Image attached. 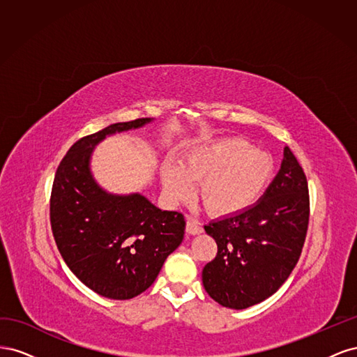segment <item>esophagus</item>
<instances>
[{
  "label": "esophagus",
  "mask_w": 357,
  "mask_h": 357,
  "mask_svg": "<svg viewBox=\"0 0 357 357\" xmlns=\"http://www.w3.org/2000/svg\"><path fill=\"white\" fill-rule=\"evenodd\" d=\"M202 231H204L202 226L197 220L188 218V222H186V232L188 234H190V235H199Z\"/></svg>",
  "instance_id": "1"
}]
</instances>
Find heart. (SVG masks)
I'll list each match as a JSON object with an SVG mask.
<instances>
[{
    "instance_id": "1",
    "label": "heart",
    "mask_w": 357,
    "mask_h": 357,
    "mask_svg": "<svg viewBox=\"0 0 357 357\" xmlns=\"http://www.w3.org/2000/svg\"><path fill=\"white\" fill-rule=\"evenodd\" d=\"M273 156L240 137L192 147L181 164L167 159L160 167L165 197L178 202L201 181L199 199L215 215L238 214L262 198L274 176Z\"/></svg>"
}]
</instances>
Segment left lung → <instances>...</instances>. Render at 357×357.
Returning a JSON list of instances; mask_svg holds the SVG:
<instances>
[{
	"mask_svg": "<svg viewBox=\"0 0 357 357\" xmlns=\"http://www.w3.org/2000/svg\"><path fill=\"white\" fill-rule=\"evenodd\" d=\"M308 218L307 177L284 147L282 167L253 207L204 226L218 244V255L202 269L207 294L232 310L274 295L298 264Z\"/></svg>",
	"mask_w": 357,
	"mask_h": 357,
	"instance_id": "8db88e82",
	"label": "left lung"
}]
</instances>
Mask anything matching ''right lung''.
<instances>
[{"instance_id":"1","label":"right lung","mask_w":357,"mask_h":357,"mask_svg":"<svg viewBox=\"0 0 357 357\" xmlns=\"http://www.w3.org/2000/svg\"><path fill=\"white\" fill-rule=\"evenodd\" d=\"M152 121L113 123L80 138L61 160L53 180L50 223L58 250L83 284L110 299L143 294L185 236L181 213L162 211L142 193L107 192L91 171L93 149L105 137Z\"/></svg>"}]
</instances>
